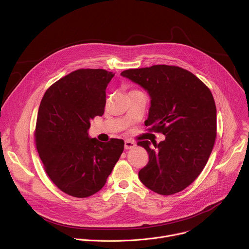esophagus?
Instances as JSON below:
<instances>
[{
  "label": "esophagus",
  "mask_w": 249,
  "mask_h": 249,
  "mask_svg": "<svg viewBox=\"0 0 249 249\" xmlns=\"http://www.w3.org/2000/svg\"><path fill=\"white\" fill-rule=\"evenodd\" d=\"M124 147L126 150H130V149H133L136 147V143L133 141H130V140H126L125 141V144H124Z\"/></svg>",
  "instance_id": "34e87169"
}]
</instances>
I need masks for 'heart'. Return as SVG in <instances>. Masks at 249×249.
<instances>
[{
  "mask_svg": "<svg viewBox=\"0 0 249 249\" xmlns=\"http://www.w3.org/2000/svg\"><path fill=\"white\" fill-rule=\"evenodd\" d=\"M132 91H135V90H131V91H130V92H132Z\"/></svg>",
  "mask_w": 249,
  "mask_h": 249,
  "instance_id": "1",
  "label": "heart"
}]
</instances>
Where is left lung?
<instances>
[{
    "mask_svg": "<svg viewBox=\"0 0 249 249\" xmlns=\"http://www.w3.org/2000/svg\"><path fill=\"white\" fill-rule=\"evenodd\" d=\"M148 90L152 100L148 130L165 140L138 142L149 154L139 171L140 180L152 191L172 195L188 187L202 172L217 136V109L209 88L189 71L154 65L121 73Z\"/></svg>",
    "mask_w": 249,
    "mask_h": 249,
    "instance_id": "8db88e82",
    "label": "left lung"
}]
</instances>
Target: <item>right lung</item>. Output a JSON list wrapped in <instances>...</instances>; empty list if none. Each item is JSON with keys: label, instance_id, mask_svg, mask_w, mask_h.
I'll use <instances>...</instances> for the list:
<instances>
[{"label": "right lung", "instance_id": "1", "mask_svg": "<svg viewBox=\"0 0 249 249\" xmlns=\"http://www.w3.org/2000/svg\"><path fill=\"white\" fill-rule=\"evenodd\" d=\"M113 76L103 69H79L50 86L41 99L35 146L49 178L70 196L98 192L124 150L121 139L103 143L88 135L90 121L104 113Z\"/></svg>", "mask_w": 249, "mask_h": 249}]
</instances>
